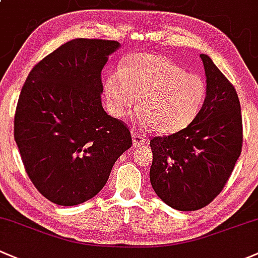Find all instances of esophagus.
Instances as JSON below:
<instances>
[{
    "label": "esophagus",
    "instance_id": "34e87169",
    "mask_svg": "<svg viewBox=\"0 0 258 258\" xmlns=\"http://www.w3.org/2000/svg\"><path fill=\"white\" fill-rule=\"evenodd\" d=\"M132 138H133V145H134V147H142V145H144L145 143H147V138H145V135L140 134V133L138 132L133 133Z\"/></svg>",
    "mask_w": 258,
    "mask_h": 258
}]
</instances>
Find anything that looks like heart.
Instances as JSON below:
<instances>
[{
    "mask_svg": "<svg viewBox=\"0 0 258 258\" xmlns=\"http://www.w3.org/2000/svg\"><path fill=\"white\" fill-rule=\"evenodd\" d=\"M206 95L208 86L200 74L153 53L126 58L104 79L105 103L111 115L123 118L138 97V119L166 135L190 125L203 109Z\"/></svg>",
    "mask_w": 258,
    "mask_h": 258,
    "instance_id": "obj_1",
    "label": "heart"
}]
</instances>
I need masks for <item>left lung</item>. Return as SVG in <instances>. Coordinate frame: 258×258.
I'll return each instance as SVG.
<instances>
[{
  "instance_id": "8db88e82",
  "label": "left lung",
  "mask_w": 258,
  "mask_h": 258,
  "mask_svg": "<svg viewBox=\"0 0 258 258\" xmlns=\"http://www.w3.org/2000/svg\"><path fill=\"white\" fill-rule=\"evenodd\" d=\"M208 83L205 104L185 129L150 140V182L170 208H205L226 185L242 150L237 92L211 58L200 54Z\"/></svg>"
}]
</instances>
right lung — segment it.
<instances>
[{"mask_svg": "<svg viewBox=\"0 0 258 258\" xmlns=\"http://www.w3.org/2000/svg\"><path fill=\"white\" fill-rule=\"evenodd\" d=\"M116 41L76 38L39 60L15 113V140L32 184L62 206L89 200L132 147L124 121L102 107V71Z\"/></svg>", "mask_w": 258, "mask_h": 258, "instance_id": "add662e5", "label": "right lung"}]
</instances>
